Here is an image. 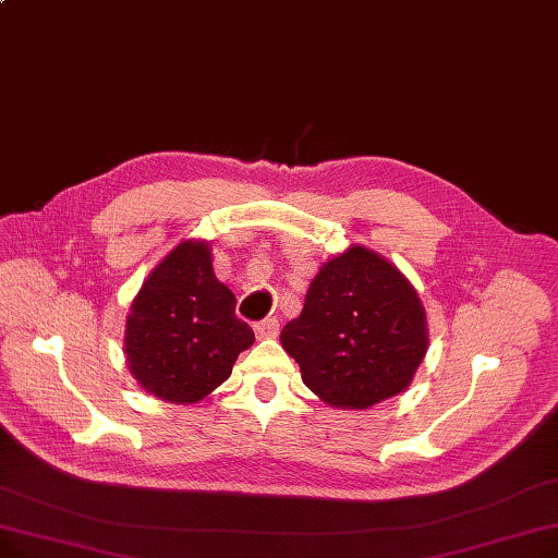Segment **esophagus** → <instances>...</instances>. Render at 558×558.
Returning a JSON list of instances; mask_svg holds the SVG:
<instances>
[{"label":"esophagus","instance_id":"esophagus-1","mask_svg":"<svg viewBox=\"0 0 558 558\" xmlns=\"http://www.w3.org/2000/svg\"><path fill=\"white\" fill-rule=\"evenodd\" d=\"M253 328H255V335H257L259 339H266V337H276V335H278L280 324H278L276 317H269V319L257 322Z\"/></svg>","mask_w":558,"mask_h":558}]
</instances>
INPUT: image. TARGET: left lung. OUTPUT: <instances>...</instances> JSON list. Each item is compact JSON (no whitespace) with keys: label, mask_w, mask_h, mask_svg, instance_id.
Segmentation results:
<instances>
[{"label":"left lung","mask_w":558,"mask_h":558,"mask_svg":"<svg viewBox=\"0 0 558 558\" xmlns=\"http://www.w3.org/2000/svg\"><path fill=\"white\" fill-rule=\"evenodd\" d=\"M280 342L322 401L365 410L413 380L428 347L426 312L395 264L351 246L322 266Z\"/></svg>","instance_id":"8db88e82"}]
</instances>
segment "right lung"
<instances>
[{"mask_svg": "<svg viewBox=\"0 0 558 558\" xmlns=\"http://www.w3.org/2000/svg\"><path fill=\"white\" fill-rule=\"evenodd\" d=\"M211 269L205 241H184L143 282L125 330L130 372L150 395L196 403L230 374L255 332Z\"/></svg>", "mask_w": 558, "mask_h": 558, "instance_id": "obj_1", "label": "right lung"}]
</instances>
